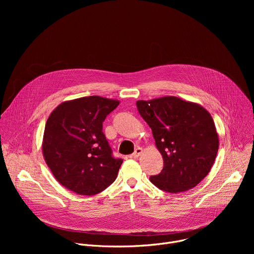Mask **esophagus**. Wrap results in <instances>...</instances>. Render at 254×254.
<instances>
[{
  "label": "esophagus",
  "instance_id": "34e87169",
  "mask_svg": "<svg viewBox=\"0 0 254 254\" xmlns=\"http://www.w3.org/2000/svg\"><path fill=\"white\" fill-rule=\"evenodd\" d=\"M141 153H142V149H141V148H136L135 151H134V153L131 154V155L129 156V158H130V159H136V158H138V157L141 155Z\"/></svg>",
  "mask_w": 254,
  "mask_h": 254
}]
</instances>
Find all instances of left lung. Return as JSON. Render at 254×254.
<instances>
[{
  "instance_id": "obj_1",
  "label": "left lung",
  "mask_w": 254,
  "mask_h": 254,
  "mask_svg": "<svg viewBox=\"0 0 254 254\" xmlns=\"http://www.w3.org/2000/svg\"><path fill=\"white\" fill-rule=\"evenodd\" d=\"M139 115L150 126L164 168L151 182L163 191L181 193L196 187L216 159L219 137L205 108L176 96L137 100Z\"/></svg>"
}]
</instances>
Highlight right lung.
<instances>
[{
    "label": "right lung",
    "mask_w": 254,
    "mask_h": 254,
    "mask_svg": "<svg viewBox=\"0 0 254 254\" xmlns=\"http://www.w3.org/2000/svg\"><path fill=\"white\" fill-rule=\"evenodd\" d=\"M120 104L97 95L60 103L44 129L42 153L54 178L66 189L92 196L117 179L123 160L112 156L102 123Z\"/></svg>",
    "instance_id": "obj_1"
}]
</instances>
